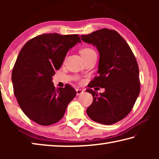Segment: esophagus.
<instances>
[{
  "instance_id": "1",
  "label": "esophagus",
  "mask_w": 159,
  "mask_h": 159,
  "mask_svg": "<svg viewBox=\"0 0 159 159\" xmlns=\"http://www.w3.org/2000/svg\"><path fill=\"white\" fill-rule=\"evenodd\" d=\"M83 93H84V90H83L79 89V88H78V89H76V95H81V94Z\"/></svg>"
}]
</instances>
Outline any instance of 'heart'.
<instances>
[{
    "label": "heart",
    "instance_id": "heart-1",
    "mask_svg": "<svg viewBox=\"0 0 159 159\" xmlns=\"http://www.w3.org/2000/svg\"><path fill=\"white\" fill-rule=\"evenodd\" d=\"M80 52L84 60L90 57H92L93 55H97L95 51L94 50L93 48L89 47H85L82 48V49L80 50Z\"/></svg>",
    "mask_w": 159,
    "mask_h": 159
}]
</instances>
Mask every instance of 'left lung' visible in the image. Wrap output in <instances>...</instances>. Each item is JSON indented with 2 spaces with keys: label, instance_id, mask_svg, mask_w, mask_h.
Instances as JSON below:
<instances>
[{
  "label": "left lung",
  "instance_id": "obj_1",
  "mask_svg": "<svg viewBox=\"0 0 159 159\" xmlns=\"http://www.w3.org/2000/svg\"><path fill=\"white\" fill-rule=\"evenodd\" d=\"M80 38L96 46L99 52L98 76L86 90L93 97L86 112L94 121L114 124L131 111L140 92L136 58L127 42L115 30L102 29ZM96 86L106 91L98 95L91 89Z\"/></svg>",
  "mask_w": 159,
  "mask_h": 159
}]
</instances>
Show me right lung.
<instances>
[{"label": "right lung", "instance_id": "1", "mask_svg": "<svg viewBox=\"0 0 159 159\" xmlns=\"http://www.w3.org/2000/svg\"><path fill=\"white\" fill-rule=\"evenodd\" d=\"M80 42L77 34H43L26 42L19 53L12 72L13 90L22 111L38 124L58 122L76 96L69 84L55 88L52 77L68 50Z\"/></svg>", "mask_w": 159, "mask_h": 159}]
</instances>
